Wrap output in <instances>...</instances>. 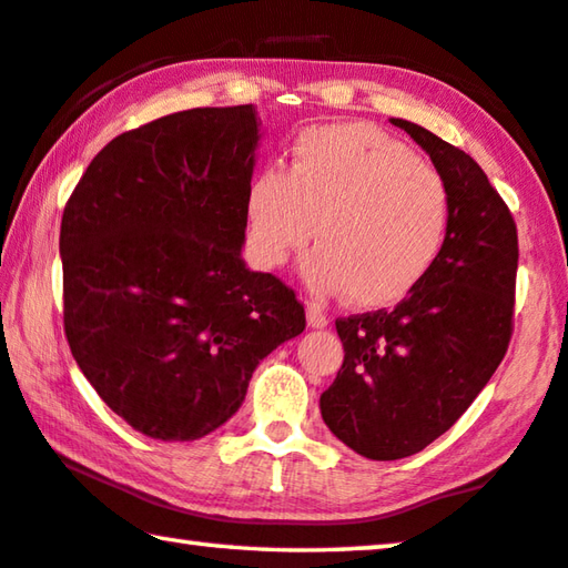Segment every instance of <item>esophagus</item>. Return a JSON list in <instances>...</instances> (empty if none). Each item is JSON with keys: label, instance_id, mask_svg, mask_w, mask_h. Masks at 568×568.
I'll list each match as a JSON object with an SVG mask.
<instances>
[{"label": "esophagus", "instance_id": "obj_1", "mask_svg": "<svg viewBox=\"0 0 568 568\" xmlns=\"http://www.w3.org/2000/svg\"><path fill=\"white\" fill-rule=\"evenodd\" d=\"M306 322H310L312 329H324V326L329 324L320 304H306Z\"/></svg>", "mask_w": 568, "mask_h": 568}]
</instances>
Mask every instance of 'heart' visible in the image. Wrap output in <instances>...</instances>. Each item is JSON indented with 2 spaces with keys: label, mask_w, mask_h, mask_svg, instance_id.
<instances>
[{
  "label": "heart",
  "mask_w": 568,
  "mask_h": 568,
  "mask_svg": "<svg viewBox=\"0 0 568 568\" xmlns=\"http://www.w3.org/2000/svg\"><path fill=\"white\" fill-rule=\"evenodd\" d=\"M446 224L444 179L362 122L304 129L290 172L266 166L246 189V248L258 266L286 264L314 234L304 282L369 310L414 290L439 256Z\"/></svg>",
  "instance_id": "heart-1"
}]
</instances>
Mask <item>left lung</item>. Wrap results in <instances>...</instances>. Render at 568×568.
Returning a JSON list of instances; mask_svg holds the SVG:
<instances>
[{
  "label": "left lung",
  "instance_id": "left-lung-1",
  "mask_svg": "<svg viewBox=\"0 0 568 568\" xmlns=\"http://www.w3.org/2000/svg\"><path fill=\"white\" fill-rule=\"evenodd\" d=\"M449 189V224L414 290L394 306L336 320L344 364L322 394L324 424L374 462L422 452L491 379L514 332L519 236L484 169L459 146L392 119Z\"/></svg>",
  "mask_w": 568,
  "mask_h": 568
}]
</instances>
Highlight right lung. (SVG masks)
I'll return each instance as SVG.
<instances>
[{
	"mask_svg": "<svg viewBox=\"0 0 568 568\" xmlns=\"http://www.w3.org/2000/svg\"><path fill=\"white\" fill-rule=\"evenodd\" d=\"M256 142L252 104L166 114L112 139L64 206L69 349L152 439L219 429L256 364L306 326L290 286L242 258Z\"/></svg>",
	"mask_w": 568,
	"mask_h": 568,
	"instance_id": "1",
	"label": "right lung"
}]
</instances>
